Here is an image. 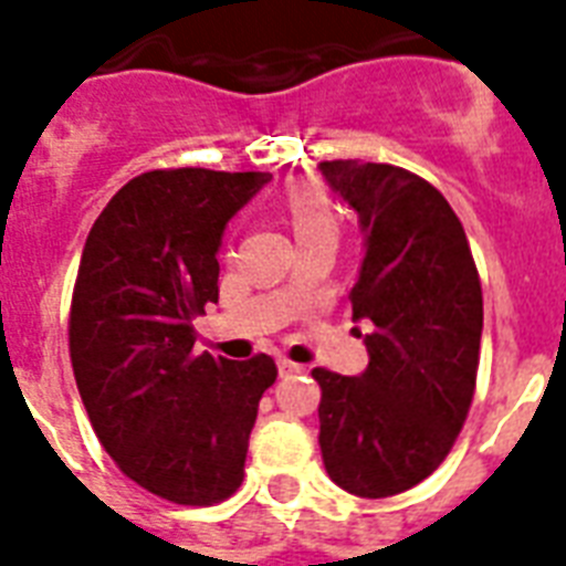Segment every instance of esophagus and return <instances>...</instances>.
I'll return each instance as SVG.
<instances>
[{"label": "esophagus", "mask_w": 566, "mask_h": 566, "mask_svg": "<svg viewBox=\"0 0 566 566\" xmlns=\"http://www.w3.org/2000/svg\"><path fill=\"white\" fill-rule=\"evenodd\" d=\"M300 370H305V368H302V365H296V361L279 359V374H282V377H287V374H300Z\"/></svg>", "instance_id": "1"}]
</instances>
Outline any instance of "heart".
Returning a JSON list of instances; mask_svg holds the SVG:
<instances>
[{
	"label": "heart",
	"mask_w": 566,
	"mask_h": 566,
	"mask_svg": "<svg viewBox=\"0 0 566 566\" xmlns=\"http://www.w3.org/2000/svg\"><path fill=\"white\" fill-rule=\"evenodd\" d=\"M287 216H291L296 240L321 234H338V219H335V210H332L329 198L323 196L317 187H308V184L291 189V196H287Z\"/></svg>",
	"instance_id": "obj_1"
}]
</instances>
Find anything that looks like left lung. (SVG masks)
Masks as SVG:
<instances>
[{"instance_id": "1", "label": "left lung", "mask_w": 566, "mask_h": 566, "mask_svg": "<svg viewBox=\"0 0 566 566\" xmlns=\"http://www.w3.org/2000/svg\"><path fill=\"white\" fill-rule=\"evenodd\" d=\"M335 196L359 216L361 264L353 321L368 368L321 382V454L340 490L386 499L433 474L465 421L478 377L484 296L460 219L407 168L321 163Z\"/></svg>"}]
</instances>
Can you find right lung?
I'll return each instance as SVG.
<instances>
[{"label": "right lung", "instance_id": "obj_1", "mask_svg": "<svg viewBox=\"0 0 566 566\" xmlns=\"http://www.w3.org/2000/svg\"><path fill=\"white\" fill-rule=\"evenodd\" d=\"M266 171H145L103 207L71 302L85 412L120 472L175 504H216L243 481L258 400L275 361L196 356L192 317L219 302L228 222Z\"/></svg>", "mask_w": 566, "mask_h": 566}]
</instances>
